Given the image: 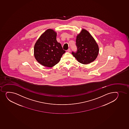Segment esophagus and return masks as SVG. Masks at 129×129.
Segmentation results:
<instances>
[{"mask_svg": "<svg viewBox=\"0 0 129 129\" xmlns=\"http://www.w3.org/2000/svg\"><path fill=\"white\" fill-rule=\"evenodd\" d=\"M67 51H68V52H70V51H71V49H70V48H68Z\"/></svg>", "mask_w": 129, "mask_h": 129, "instance_id": "1", "label": "esophagus"}]
</instances>
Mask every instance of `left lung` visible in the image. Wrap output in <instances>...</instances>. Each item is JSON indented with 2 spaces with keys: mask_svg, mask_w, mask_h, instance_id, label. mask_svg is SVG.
Segmentation results:
<instances>
[{
  "mask_svg": "<svg viewBox=\"0 0 129 129\" xmlns=\"http://www.w3.org/2000/svg\"><path fill=\"white\" fill-rule=\"evenodd\" d=\"M76 52L72 54L79 62L86 64L93 61L99 52V46L95 39L88 31L82 29L76 37Z\"/></svg>",
  "mask_w": 129,
  "mask_h": 129,
  "instance_id": "obj_1",
  "label": "left lung"
}]
</instances>
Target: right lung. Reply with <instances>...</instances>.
<instances>
[{
    "mask_svg": "<svg viewBox=\"0 0 129 129\" xmlns=\"http://www.w3.org/2000/svg\"><path fill=\"white\" fill-rule=\"evenodd\" d=\"M57 34L51 29L41 35L34 45V57L39 64L51 68L59 62L65 53L61 44L57 42Z\"/></svg>",
    "mask_w": 129,
    "mask_h": 129,
    "instance_id": "obj_1",
    "label": "right lung"
}]
</instances>
